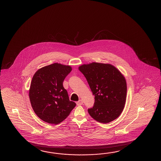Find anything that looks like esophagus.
Instances as JSON below:
<instances>
[{"label": "esophagus", "instance_id": "esophagus-1", "mask_svg": "<svg viewBox=\"0 0 161 161\" xmlns=\"http://www.w3.org/2000/svg\"><path fill=\"white\" fill-rule=\"evenodd\" d=\"M76 104L77 105H81L83 104V101L82 100H80L78 102H76Z\"/></svg>", "mask_w": 161, "mask_h": 161}]
</instances>
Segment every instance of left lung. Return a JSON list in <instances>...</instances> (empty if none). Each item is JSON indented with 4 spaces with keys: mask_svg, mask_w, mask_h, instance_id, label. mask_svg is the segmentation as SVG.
<instances>
[{
    "mask_svg": "<svg viewBox=\"0 0 161 161\" xmlns=\"http://www.w3.org/2000/svg\"><path fill=\"white\" fill-rule=\"evenodd\" d=\"M86 77L93 95V107L88 109L92 118L108 123L118 118L123 111L127 95L125 77L114 66L92 63L79 66Z\"/></svg>",
    "mask_w": 161,
    "mask_h": 161,
    "instance_id": "1",
    "label": "left lung"
}]
</instances>
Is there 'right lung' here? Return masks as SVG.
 Listing matches in <instances>:
<instances>
[{
  "label": "right lung",
  "mask_w": 161,
  "mask_h": 161,
  "mask_svg": "<svg viewBox=\"0 0 161 161\" xmlns=\"http://www.w3.org/2000/svg\"><path fill=\"white\" fill-rule=\"evenodd\" d=\"M71 71L70 66L54 63L38 69L33 75L30 100L34 111L43 121L57 125L75 107L76 104L69 100L63 86L64 79Z\"/></svg>",
  "instance_id": "add662e5"
}]
</instances>
